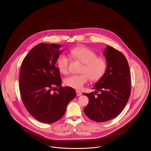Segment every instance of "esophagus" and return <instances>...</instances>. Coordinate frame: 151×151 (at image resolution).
Returning a JSON list of instances; mask_svg holds the SVG:
<instances>
[{"label": "esophagus", "instance_id": "obj_1", "mask_svg": "<svg viewBox=\"0 0 151 151\" xmlns=\"http://www.w3.org/2000/svg\"><path fill=\"white\" fill-rule=\"evenodd\" d=\"M76 94H77L78 96H80L82 95V93L81 92L78 91H76Z\"/></svg>", "mask_w": 151, "mask_h": 151}]
</instances>
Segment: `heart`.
<instances>
[{"mask_svg": "<svg viewBox=\"0 0 151 151\" xmlns=\"http://www.w3.org/2000/svg\"><path fill=\"white\" fill-rule=\"evenodd\" d=\"M71 54L77 60L84 63L80 75H73L65 80V84L76 90L81 89L87 83L88 78L96 81L105 73L107 67L106 60L102 57H97L94 51L84 47H78L73 49ZM69 58L66 55H62L57 60V66L60 72L65 74L68 73Z\"/></svg>", "mask_w": 151, "mask_h": 151, "instance_id": "obj_1", "label": "heart"}]
</instances>
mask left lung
Here are the masks:
<instances>
[{"mask_svg": "<svg viewBox=\"0 0 151 151\" xmlns=\"http://www.w3.org/2000/svg\"><path fill=\"white\" fill-rule=\"evenodd\" d=\"M107 67L102 76L93 86V92L83 94L89 98L84 111L96 122L110 120L119 115L126 106L130 94L131 80L129 64L124 55L107 45L103 52Z\"/></svg>", "mask_w": 151, "mask_h": 151, "instance_id": "8db88e82", "label": "left lung"}]
</instances>
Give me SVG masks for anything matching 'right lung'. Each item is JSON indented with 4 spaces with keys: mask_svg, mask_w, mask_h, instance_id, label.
Returning a JSON list of instances; mask_svg holds the SVG:
<instances>
[{
    "mask_svg": "<svg viewBox=\"0 0 151 151\" xmlns=\"http://www.w3.org/2000/svg\"><path fill=\"white\" fill-rule=\"evenodd\" d=\"M60 44L40 43L23 60L19 75V91L24 106L37 120L51 124L59 120L67 106L76 96L70 87H62L56 62L63 50ZM57 87L55 92L52 91Z\"/></svg>",
    "mask_w": 151,
    "mask_h": 151,
    "instance_id": "add662e5",
    "label": "right lung"
}]
</instances>
